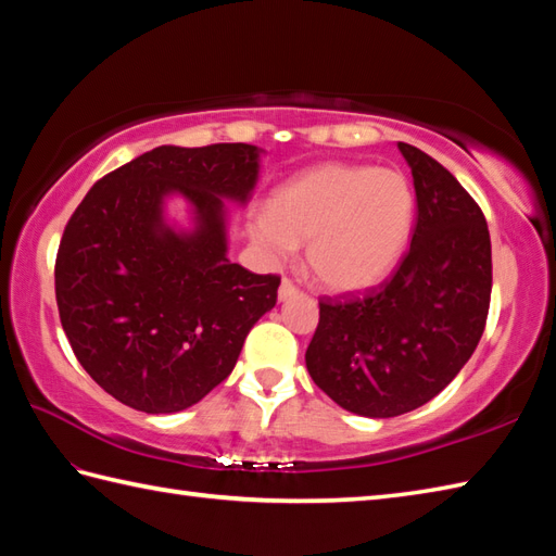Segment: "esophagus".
Masks as SVG:
<instances>
[{"instance_id": "esophagus-1", "label": "esophagus", "mask_w": 556, "mask_h": 556, "mask_svg": "<svg viewBox=\"0 0 556 556\" xmlns=\"http://www.w3.org/2000/svg\"><path fill=\"white\" fill-rule=\"evenodd\" d=\"M293 296H299V287L293 285L291 279H281V285H279V301H289V299H293Z\"/></svg>"}]
</instances>
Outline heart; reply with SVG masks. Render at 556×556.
Wrapping results in <instances>:
<instances>
[{
  "label": "heart",
  "mask_w": 556,
  "mask_h": 556,
  "mask_svg": "<svg viewBox=\"0 0 556 556\" xmlns=\"http://www.w3.org/2000/svg\"><path fill=\"white\" fill-rule=\"evenodd\" d=\"M416 193L401 172L372 164L327 162L305 169L271 193L267 215L248 231L271 263H285L305 244L308 265L332 291L370 289L404 255Z\"/></svg>",
  "instance_id": "b5f03b06"
}]
</instances>
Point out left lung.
<instances>
[{"mask_svg": "<svg viewBox=\"0 0 556 556\" xmlns=\"http://www.w3.org/2000/svg\"><path fill=\"white\" fill-rule=\"evenodd\" d=\"M416 188L408 253L363 296L323 299L305 365L341 408L394 418L454 380L485 332L492 245L482 210L452 172L399 143Z\"/></svg>", "mask_w": 556, "mask_h": 556, "instance_id": "1", "label": "left lung"}]
</instances>
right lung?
<instances>
[{
	"instance_id": "1",
	"label": "right lung",
	"mask_w": 556,
	"mask_h": 556,
	"mask_svg": "<svg viewBox=\"0 0 556 556\" xmlns=\"http://www.w3.org/2000/svg\"><path fill=\"white\" fill-rule=\"evenodd\" d=\"M260 155L245 143L160 146L100 179L71 215L54 265L59 317L78 363L122 404H198L275 308L279 277L227 257L224 200L248 203ZM169 194L192 207L191 230L163 217Z\"/></svg>"
}]
</instances>
